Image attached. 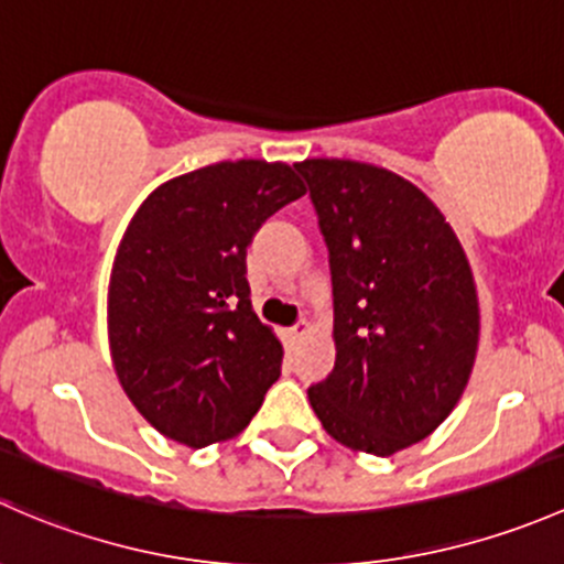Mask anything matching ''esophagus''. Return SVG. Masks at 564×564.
Instances as JSON below:
<instances>
[{"label": "esophagus", "instance_id": "34e87169", "mask_svg": "<svg viewBox=\"0 0 564 564\" xmlns=\"http://www.w3.org/2000/svg\"><path fill=\"white\" fill-rule=\"evenodd\" d=\"M306 334H310V325H306V323H299V325H295V328H290V330H288V341H290V345H295V341L304 339Z\"/></svg>", "mask_w": 564, "mask_h": 564}]
</instances>
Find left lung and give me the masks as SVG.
<instances>
[{
	"label": "left lung",
	"instance_id": "1",
	"mask_svg": "<svg viewBox=\"0 0 564 564\" xmlns=\"http://www.w3.org/2000/svg\"><path fill=\"white\" fill-rule=\"evenodd\" d=\"M328 243L334 371L312 386L323 429L393 456L454 412L473 375L480 306L467 252L434 200L388 167L295 162Z\"/></svg>",
	"mask_w": 564,
	"mask_h": 564
}]
</instances>
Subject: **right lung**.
I'll return each mask as SVG.
<instances>
[{
    "label": "right lung",
    "mask_w": 564,
    "mask_h": 564,
    "mask_svg": "<svg viewBox=\"0 0 564 564\" xmlns=\"http://www.w3.org/2000/svg\"><path fill=\"white\" fill-rule=\"evenodd\" d=\"M306 193L288 162L225 160L167 178L138 206L108 282V347L132 408L206 448L247 429L282 367L249 301L247 247Z\"/></svg>",
    "instance_id": "add662e5"
}]
</instances>
